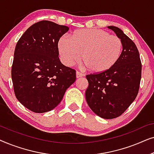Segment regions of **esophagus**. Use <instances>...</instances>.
<instances>
[{
    "label": "esophagus",
    "instance_id": "34e87169",
    "mask_svg": "<svg viewBox=\"0 0 154 154\" xmlns=\"http://www.w3.org/2000/svg\"><path fill=\"white\" fill-rule=\"evenodd\" d=\"M83 74L81 72H79V71H76V78L77 79H79V78H81V77H83Z\"/></svg>",
    "mask_w": 154,
    "mask_h": 154
}]
</instances>
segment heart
Masks as SVG:
<instances>
[{"label": "heart", "mask_w": 154, "mask_h": 154, "mask_svg": "<svg viewBox=\"0 0 154 154\" xmlns=\"http://www.w3.org/2000/svg\"><path fill=\"white\" fill-rule=\"evenodd\" d=\"M63 64L70 66L81 60L91 73L104 72L116 64L121 57L123 42L116 35L99 29H82L70 38L64 35L57 43Z\"/></svg>", "instance_id": "1"}]
</instances>
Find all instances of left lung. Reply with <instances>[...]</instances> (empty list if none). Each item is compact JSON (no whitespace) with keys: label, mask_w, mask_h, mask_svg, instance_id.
Returning <instances> with one entry per match:
<instances>
[{"label":"left lung","mask_w":154,"mask_h":154,"mask_svg":"<svg viewBox=\"0 0 154 154\" xmlns=\"http://www.w3.org/2000/svg\"><path fill=\"white\" fill-rule=\"evenodd\" d=\"M123 42L119 60L110 69L86 75L85 98L94 113L105 119L117 118L133 102L140 89L142 62L137 48L123 31L109 26Z\"/></svg>","instance_id":"left-lung-1"}]
</instances>
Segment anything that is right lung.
Masks as SVG:
<instances>
[{
	"mask_svg": "<svg viewBox=\"0 0 154 154\" xmlns=\"http://www.w3.org/2000/svg\"><path fill=\"white\" fill-rule=\"evenodd\" d=\"M69 27L50 21L35 23L17 43L12 80L17 99L35 113L51 111L76 79L75 70L61 63L57 43Z\"/></svg>",
	"mask_w": 154,
	"mask_h": 154,
	"instance_id": "right-lung-1",
	"label": "right lung"
}]
</instances>
